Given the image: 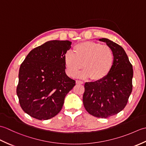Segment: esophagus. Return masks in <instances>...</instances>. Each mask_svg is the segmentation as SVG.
<instances>
[{
  "label": "esophagus",
  "mask_w": 146,
  "mask_h": 146,
  "mask_svg": "<svg viewBox=\"0 0 146 146\" xmlns=\"http://www.w3.org/2000/svg\"><path fill=\"white\" fill-rule=\"evenodd\" d=\"M76 84H83V82L82 81H81V80H76Z\"/></svg>",
  "instance_id": "obj_1"
}]
</instances>
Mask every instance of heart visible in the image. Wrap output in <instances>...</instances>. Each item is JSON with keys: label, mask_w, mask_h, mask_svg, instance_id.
<instances>
[{"label": "heart", "mask_w": 146, "mask_h": 146, "mask_svg": "<svg viewBox=\"0 0 146 146\" xmlns=\"http://www.w3.org/2000/svg\"><path fill=\"white\" fill-rule=\"evenodd\" d=\"M115 56L113 51L107 45L97 42L86 41L74 46L73 52L68 51L64 56L67 75L73 77L85 68L80 74L81 78L100 80L110 73L113 66Z\"/></svg>", "instance_id": "heart-1"}]
</instances>
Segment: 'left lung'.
<instances>
[{
	"mask_svg": "<svg viewBox=\"0 0 146 146\" xmlns=\"http://www.w3.org/2000/svg\"><path fill=\"white\" fill-rule=\"evenodd\" d=\"M99 40L106 42L113 51L114 64L104 78L85 83L83 102L90 114L107 119L119 113L127 104L132 90L133 68L120 45L106 38Z\"/></svg>",
	"mask_w": 146,
	"mask_h": 146,
	"instance_id": "1",
	"label": "left lung"
}]
</instances>
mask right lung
I'll list each match as a JSON object with an SVG mask.
<instances>
[{
    "instance_id": "add662e5",
    "label": "right lung",
    "mask_w": 146,
    "mask_h": 146,
    "mask_svg": "<svg viewBox=\"0 0 146 146\" xmlns=\"http://www.w3.org/2000/svg\"><path fill=\"white\" fill-rule=\"evenodd\" d=\"M69 41L53 40L30 51L21 63L16 92L20 106L38 120H48L60 112L75 81L65 73L64 56Z\"/></svg>"
}]
</instances>
